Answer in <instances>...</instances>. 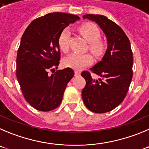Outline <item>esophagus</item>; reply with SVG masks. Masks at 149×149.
<instances>
[{"mask_svg": "<svg viewBox=\"0 0 149 149\" xmlns=\"http://www.w3.org/2000/svg\"><path fill=\"white\" fill-rule=\"evenodd\" d=\"M80 75V72L78 70H75V76H78Z\"/></svg>", "mask_w": 149, "mask_h": 149, "instance_id": "esophagus-1", "label": "esophagus"}]
</instances>
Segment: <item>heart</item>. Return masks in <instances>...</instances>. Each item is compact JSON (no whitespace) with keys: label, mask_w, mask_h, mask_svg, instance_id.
Returning a JSON list of instances; mask_svg holds the SVG:
<instances>
[{"label":"heart","mask_w":149,"mask_h":149,"mask_svg":"<svg viewBox=\"0 0 149 149\" xmlns=\"http://www.w3.org/2000/svg\"><path fill=\"white\" fill-rule=\"evenodd\" d=\"M79 32L81 36L88 42H89V48L95 55H101L104 49V45L100 41V31L93 23H85L81 25ZM70 38V32L68 28H65L61 32L58 36V45L60 49L64 53H67L69 49V41ZM93 58L89 53L79 54L71 53L64 59V65L67 68H73L75 70H81L84 67L88 66L92 62Z\"/></svg>","instance_id":"1"}]
</instances>
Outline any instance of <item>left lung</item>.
<instances>
[{"instance_id":"1","label":"left lung","mask_w":149,"mask_h":149,"mask_svg":"<svg viewBox=\"0 0 149 149\" xmlns=\"http://www.w3.org/2000/svg\"><path fill=\"white\" fill-rule=\"evenodd\" d=\"M83 18L95 21L106 36L108 49L102 60L91 68L101 76L95 80L91 73H81L86 81L81 92L85 106L94 113H106L114 109L126 96L133 76V53L130 41L116 23L101 15H84Z\"/></svg>"}]
</instances>
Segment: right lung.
Wrapping results in <instances>:
<instances>
[{
    "instance_id": "add662e5",
    "label": "right lung",
    "mask_w": 149,
    "mask_h": 149,
    "mask_svg": "<svg viewBox=\"0 0 149 149\" xmlns=\"http://www.w3.org/2000/svg\"><path fill=\"white\" fill-rule=\"evenodd\" d=\"M79 19V16L68 13H48L33 20L23 34L17 53L16 76L25 100L38 111L58 108L67 84L74 76L70 68L54 72L61 56L58 36ZM53 70L54 73L49 75Z\"/></svg>"
}]
</instances>
